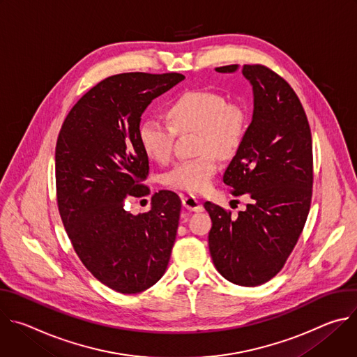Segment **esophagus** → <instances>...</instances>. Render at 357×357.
Instances as JSON below:
<instances>
[{
    "mask_svg": "<svg viewBox=\"0 0 357 357\" xmlns=\"http://www.w3.org/2000/svg\"><path fill=\"white\" fill-rule=\"evenodd\" d=\"M182 205L188 211H192V212H202L203 211L202 203L195 196H192V195H188V196L182 197Z\"/></svg>",
    "mask_w": 357,
    "mask_h": 357,
    "instance_id": "esophagus-1",
    "label": "esophagus"
}]
</instances>
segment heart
<instances>
[{"instance_id": "1", "label": "heart", "mask_w": 357, "mask_h": 357, "mask_svg": "<svg viewBox=\"0 0 357 357\" xmlns=\"http://www.w3.org/2000/svg\"><path fill=\"white\" fill-rule=\"evenodd\" d=\"M168 121L158 117L142 120L138 131L145 154L158 162L171 160L176 134L199 131L196 158L185 160L164 174L168 188L189 193L206 190L218 172V155H231L241 145L250 114L241 101H227L215 90H188L168 107Z\"/></svg>"}]
</instances>
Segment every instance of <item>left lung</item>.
I'll use <instances>...</instances> for the list:
<instances>
[{"label": "left lung", "mask_w": 357, "mask_h": 357, "mask_svg": "<svg viewBox=\"0 0 357 357\" xmlns=\"http://www.w3.org/2000/svg\"><path fill=\"white\" fill-rule=\"evenodd\" d=\"M237 65L216 68L220 73ZM252 84L254 112L223 182L231 195L252 200L237 218L212 202L209 250L230 282L257 287L284 267L307 222L314 185L312 135L301 101L280 75L264 65L241 69Z\"/></svg>", "instance_id": "left-lung-1"}]
</instances>
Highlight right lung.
I'll return each mask as SVG.
<instances>
[{
  "mask_svg": "<svg viewBox=\"0 0 357 357\" xmlns=\"http://www.w3.org/2000/svg\"><path fill=\"white\" fill-rule=\"evenodd\" d=\"M185 79L181 73L110 76L69 112L55 149L56 199L68 237L83 266L120 294H137L165 273L175 243L181 199L152 195L151 211L131 215L126 202L149 195V172L138 131L155 97Z\"/></svg>",
  "mask_w": 357,
  "mask_h": 357,
  "instance_id": "1",
  "label": "right lung"
}]
</instances>
